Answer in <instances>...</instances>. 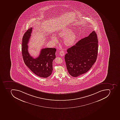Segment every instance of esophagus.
Returning a JSON list of instances; mask_svg holds the SVG:
<instances>
[{"label": "esophagus", "mask_w": 120, "mask_h": 120, "mask_svg": "<svg viewBox=\"0 0 120 120\" xmlns=\"http://www.w3.org/2000/svg\"><path fill=\"white\" fill-rule=\"evenodd\" d=\"M60 55L61 56H64L65 55V53L64 51H60Z\"/></svg>", "instance_id": "obj_1"}]
</instances>
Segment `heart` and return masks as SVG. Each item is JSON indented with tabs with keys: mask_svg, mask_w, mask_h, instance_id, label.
<instances>
[{
	"mask_svg": "<svg viewBox=\"0 0 120 120\" xmlns=\"http://www.w3.org/2000/svg\"><path fill=\"white\" fill-rule=\"evenodd\" d=\"M72 30L69 28H66L62 30L59 33L60 37H64V43L66 45L70 46L73 44L75 41L76 35L75 33L71 32ZM52 40L54 43L58 42V38L55 35H52Z\"/></svg>",
	"mask_w": 120,
	"mask_h": 120,
	"instance_id": "1",
	"label": "heart"
}]
</instances>
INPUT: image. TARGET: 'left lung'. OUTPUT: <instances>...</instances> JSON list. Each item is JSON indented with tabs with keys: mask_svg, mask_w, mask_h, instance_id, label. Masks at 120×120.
I'll return each mask as SVG.
<instances>
[{
	"mask_svg": "<svg viewBox=\"0 0 120 120\" xmlns=\"http://www.w3.org/2000/svg\"><path fill=\"white\" fill-rule=\"evenodd\" d=\"M98 52L97 36L94 31L67 49L65 60L69 74L77 77L87 72L96 62Z\"/></svg>",
	"mask_w": 120,
	"mask_h": 120,
	"instance_id": "8db88e82",
	"label": "left lung"
}]
</instances>
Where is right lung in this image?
Returning <instances> with one entry per match:
<instances>
[{"mask_svg": "<svg viewBox=\"0 0 120 120\" xmlns=\"http://www.w3.org/2000/svg\"><path fill=\"white\" fill-rule=\"evenodd\" d=\"M33 28H29L24 34L22 41V52L24 63L37 76L43 78L48 77L53 71L52 62L56 58V49H42L37 58H34L29 54L28 44Z\"/></svg>", "mask_w": 120, "mask_h": 120, "instance_id": "add662e5", "label": "right lung"}]
</instances>
